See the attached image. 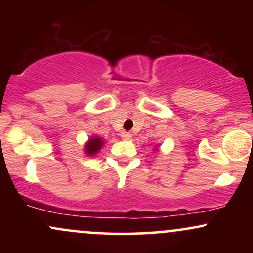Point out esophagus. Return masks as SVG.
<instances>
[{
    "label": "esophagus",
    "instance_id": "obj_1",
    "mask_svg": "<svg viewBox=\"0 0 253 253\" xmlns=\"http://www.w3.org/2000/svg\"><path fill=\"white\" fill-rule=\"evenodd\" d=\"M121 138L125 139V140H128V139L132 138V134L129 132H123L121 133Z\"/></svg>",
    "mask_w": 253,
    "mask_h": 253
}]
</instances>
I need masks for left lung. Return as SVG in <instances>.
Wrapping results in <instances>:
<instances>
[{"label":"left lung","instance_id":"8db88e82","mask_svg":"<svg viewBox=\"0 0 253 253\" xmlns=\"http://www.w3.org/2000/svg\"><path fill=\"white\" fill-rule=\"evenodd\" d=\"M158 150H159L158 146H156V147H155V151H158Z\"/></svg>","mask_w":253,"mask_h":253}]
</instances>
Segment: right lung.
I'll return each instance as SVG.
<instances>
[{"instance_id": "add662e5", "label": "right lung", "mask_w": 253, "mask_h": 253, "mask_svg": "<svg viewBox=\"0 0 253 253\" xmlns=\"http://www.w3.org/2000/svg\"><path fill=\"white\" fill-rule=\"evenodd\" d=\"M103 145H104V140L101 138V136L98 135L90 136L89 140L86 141L85 145H84V153L89 157L96 156L101 151V149L103 147Z\"/></svg>"}]
</instances>
